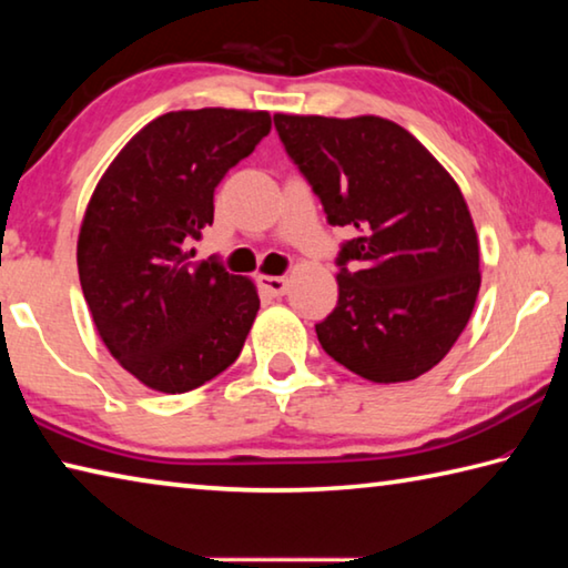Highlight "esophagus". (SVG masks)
I'll use <instances>...</instances> for the list:
<instances>
[{
	"mask_svg": "<svg viewBox=\"0 0 568 568\" xmlns=\"http://www.w3.org/2000/svg\"><path fill=\"white\" fill-rule=\"evenodd\" d=\"M261 287L273 297H281L287 293V277H277V275H261Z\"/></svg>",
	"mask_w": 568,
	"mask_h": 568,
	"instance_id": "obj_1",
	"label": "esophagus"
}]
</instances>
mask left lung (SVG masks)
<instances>
[{
    "label": "left lung",
    "instance_id": "obj_1",
    "mask_svg": "<svg viewBox=\"0 0 568 568\" xmlns=\"http://www.w3.org/2000/svg\"><path fill=\"white\" fill-rule=\"evenodd\" d=\"M275 130L331 225L338 305L323 351L373 383L423 376L454 348L480 287L478 237L454 178L400 124L275 114Z\"/></svg>",
    "mask_w": 568,
    "mask_h": 568
}]
</instances>
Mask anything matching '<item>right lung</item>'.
I'll return each instance as SVG.
<instances>
[{
  "instance_id": "add662e5",
  "label": "right lung",
  "mask_w": 568,
  "mask_h": 568,
  "mask_svg": "<svg viewBox=\"0 0 568 568\" xmlns=\"http://www.w3.org/2000/svg\"><path fill=\"white\" fill-rule=\"evenodd\" d=\"M271 132V114L180 110L145 124L104 172L77 240L84 301L102 343L148 388L187 393L243 351L255 285L192 263L230 168Z\"/></svg>"
}]
</instances>
